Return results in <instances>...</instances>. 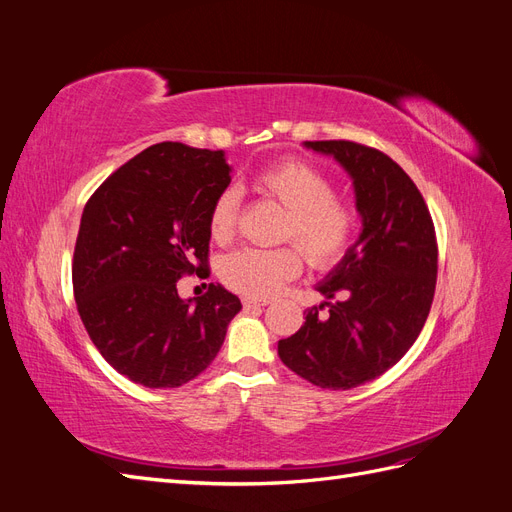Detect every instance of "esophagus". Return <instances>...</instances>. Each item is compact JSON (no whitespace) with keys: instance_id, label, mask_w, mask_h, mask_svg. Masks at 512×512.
I'll return each instance as SVG.
<instances>
[{"instance_id":"esophagus-1","label":"esophagus","mask_w":512,"mask_h":512,"mask_svg":"<svg viewBox=\"0 0 512 512\" xmlns=\"http://www.w3.org/2000/svg\"><path fill=\"white\" fill-rule=\"evenodd\" d=\"M267 305V301H254V299H243V307L245 309H254V307H265Z\"/></svg>"}]
</instances>
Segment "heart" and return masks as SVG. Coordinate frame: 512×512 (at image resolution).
Masks as SVG:
<instances>
[{"instance_id": "1", "label": "heart", "mask_w": 512, "mask_h": 512, "mask_svg": "<svg viewBox=\"0 0 512 512\" xmlns=\"http://www.w3.org/2000/svg\"><path fill=\"white\" fill-rule=\"evenodd\" d=\"M258 188L280 203L288 215L282 224V241L301 247L307 262L329 269L342 260L354 243L359 218L346 200L335 196L333 181L318 168L297 158L269 166L258 175ZM241 194L226 188L215 196L209 211V232L218 243L235 237ZM220 280L226 288L247 299H269L301 271L297 247L230 252L220 260Z\"/></svg>"}]
</instances>
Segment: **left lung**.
I'll list each match as a JSON object with an SVG mask.
<instances>
[{"mask_svg": "<svg viewBox=\"0 0 512 512\" xmlns=\"http://www.w3.org/2000/svg\"><path fill=\"white\" fill-rule=\"evenodd\" d=\"M352 179L361 235L316 286L324 301L277 344L282 363L320 389L348 391L376 380L416 342L438 275L436 230L414 181L386 153L352 141H307ZM342 293L344 302L329 304ZM327 304V317H318Z\"/></svg>", "mask_w": 512, "mask_h": 512, "instance_id": "left-lung-1", "label": "left lung"}]
</instances>
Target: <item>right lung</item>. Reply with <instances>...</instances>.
<instances>
[{
  "label": "right lung",
  "mask_w": 512,
  "mask_h": 512,
  "mask_svg": "<svg viewBox=\"0 0 512 512\" xmlns=\"http://www.w3.org/2000/svg\"><path fill=\"white\" fill-rule=\"evenodd\" d=\"M228 183L224 151L158 143L87 200L72 260L76 307L104 361L136 384L177 389L203 374L239 314L222 284L196 299L177 294L181 275L207 267L209 211Z\"/></svg>",
  "instance_id": "1"
}]
</instances>
